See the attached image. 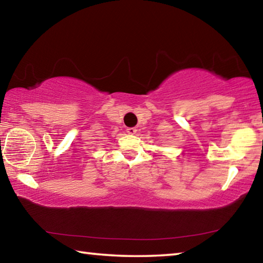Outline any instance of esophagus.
<instances>
[{
	"mask_svg": "<svg viewBox=\"0 0 263 263\" xmlns=\"http://www.w3.org/2000/svg\"><path fill=\"white\" fill-rule=\"evenodd\" d=\"M126 132L128 133V135H136L137 128L136 127H127L126 128Z\"/></svg>",
	"mask_w": 263,
	"mask_h": 263,
	"instance_id": "obj_1",
	"label": "esophagus"
}]
</instances>
